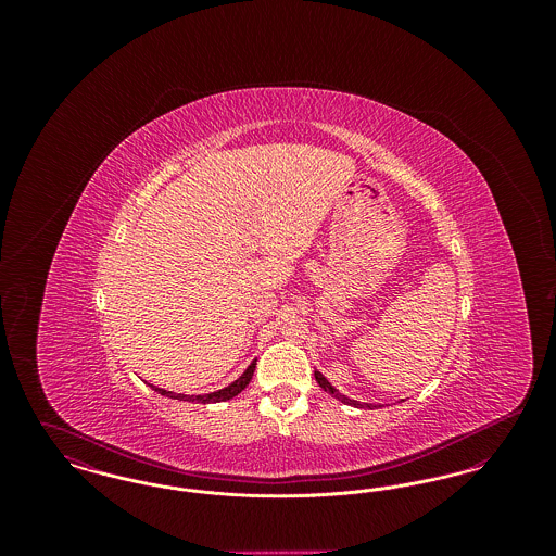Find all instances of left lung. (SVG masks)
<instances>
[{
    "mask_svg": "<svg viewBox=\"0 0 556 556\" xmlns=\"http://www.w3.org/2000/svg\"><path fill=\"white\" fill-rule=\"evenodd\" d=\"M315 379H317L318 386H320V388H323V390H325L327 394H331V396H336L338 397V400H342L344 404H350V406H356V408H363V406H365V404H361L358 400H350V397L344 396V394H340V392H338V390H336V388H333V386H331V383H329V381H327V379L323 377V372H318V370H315ZM367 406H369V408H372L370 404H367Z\"/></svg>",
    "mask_w": 556,
    "mask_h": 556,
    "instance_id": "1",
    "label": "left lung"
}]
</instances>
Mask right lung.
Wrapping results in <instances>:
<instances>
[{
	"label": "right lung",
	"mask_w": 556,
	"mask_h": 556,
	"mask_svg": "<svg viewBox=\"0 0 556 556\" xmlns=\"http://www.w3.org/2000/svg\"><path fill=\"white\" fill-rule=\"evenodd\" d=\"M254 369H256V361L248 367V369L243 370V375L236 379L231 386H227V388H223V390H218V392H212V394H204V396H186V394H173V392H166V390H160L156 386H150L152 390H156L159 394L162 396L175 397V400H187V402H202V404H208V402H220V400H231L233 396H238L239 392L250 383V379H252V375H254Z\"/></svg>",
	"instance_id": "1"
}]
</instances>
